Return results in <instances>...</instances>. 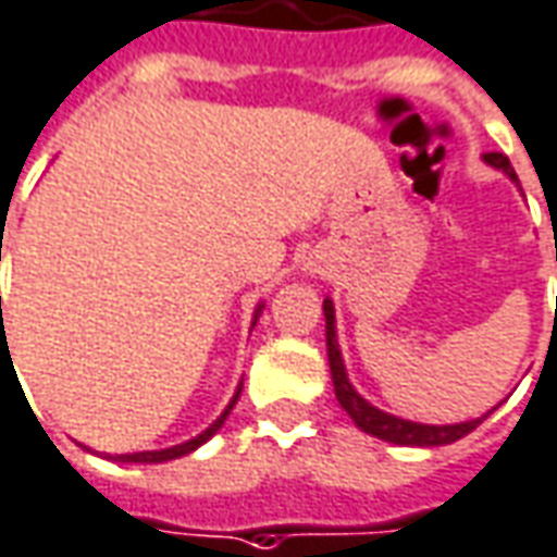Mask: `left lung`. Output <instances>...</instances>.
Returning a JSON list of instances; mask_svg holds the SVG:
<instances>
[{
	"mask_svg": "<svg viewBox=\"0 0 557 557\" xmlns=\"http://www.w3.org/2000/svg\"><path fill=\"white\" fill-rule=\"evenodd\" d=\"M487 164L500 168L506 176L516 180V170L509 164V158L500 154V151H491L485 154ZM323 313H326V350H329V369H332V384H335V396L342 408L350 414V421L357 423L362 433H372V436L384 438V442H393V445H411V448H433V445H451L457 438H463L467 433H472L479 421L467 423H448V426H433V423H414L403 421V418H393L387 411L374 408L372 403H366L359 396L354 384L347 381V372H344V359L342 350H338V335H335V308L332 301H323Z\"/></svg>",
	"mask_w": 557,
	"mask_h": 557,
	"instance_id": "1",
	"label": "left lung"
}]
</instances>
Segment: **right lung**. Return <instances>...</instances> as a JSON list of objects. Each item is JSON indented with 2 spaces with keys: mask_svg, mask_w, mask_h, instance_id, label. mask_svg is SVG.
<instances>
[{
  "mask_svg": "<svg viewBox=\"0 0 557 557\" xmlns=\"http://www.w3.org/2000/svg\"><path fill=\"white\" fill-rule=\"evenodd\" d=\"M2 301V298H0ZM259 313H262V305H259V310H256V320H259ZM0 317H2V310H0ZM256 326V323H252ZM5 332V329H2ZM237 396H240V387H237V393H234V399L228 403V408L222 411V418L219 421H213L200 436L195 438H188V442H183V445H173V448H164V451H139V454H115L112 460H119V463H164V460H176V457H185V454H191L195 448H200L203 442L210 436H215L219 433V426L225 423V418H228V411L234 408V403H237Z\"/></svg>",
  "mask_w": 557,
  "mask_h": 557,
  "instance_id": "add662e5",
  "label": "right lung"
}]
</instances>
